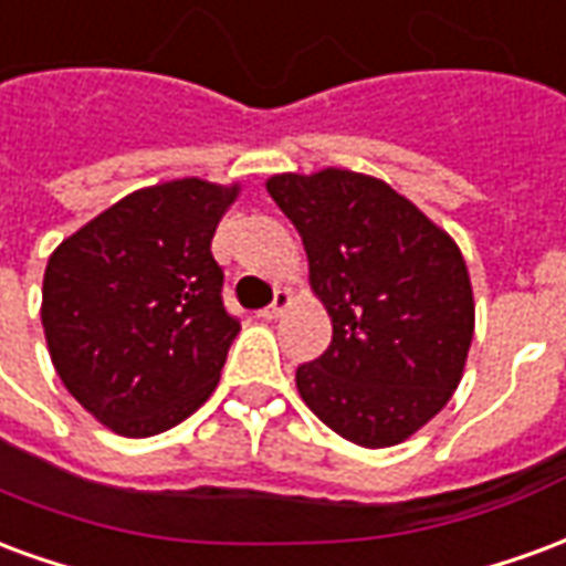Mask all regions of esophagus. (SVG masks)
I'll return each instance as SVG.
<instances>
[{
	"instance_id": "34e87169",
	"label": "esophagus",
	"mask_w": 566,
	"mask_h": 566,
	"mask_svg": "<svg viewBox=\"0 0 566 566\" xmlns=\"http://www.w3.org/2000/svg\"><path fill=\"white\" fill-rule=\"evenodd\" d=\"M287 306H291V291H275V300H272V303H270V306H266V308H260L258 318L275 321Z\"/></svg>"
}]
</instances>
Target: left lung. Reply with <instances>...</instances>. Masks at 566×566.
I'll list each match as a JSON object with an SVG mask.
<instances>
[{"label": "left lung", "mask_w": 566, "mask_h": 566, "mask_svg": "<svg viewBox=\"0 0 566 566\" xmlns=\"http://www.w3.org/2000/svg\"><path fill=\"white\" fill-rule=\"evenodd\" d=\"M266 190L333 324L327 352L296 367L303 403L357 446L403 442L449 403L473 343L461 248L369 175H272Z\"/></svg>", "instance_id": "8db88e82"}]
</instances>
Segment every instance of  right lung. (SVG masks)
<instances>
[{"mask_svg":"<svg viewBox=\"0 0 566 566\" xmlns=\"http://www.w3.org/2000/svg\"><path fill=\"white\" fill-rule=\"evenodd\" d=\"M239 187H142L56 248L42 287L56 376L120 437H154L218 388L239 318L211 235Z\"/></svg>","mask_w":566,"mask_h":566,"instance_id":"1","label":"right lung"}]
</instances>
